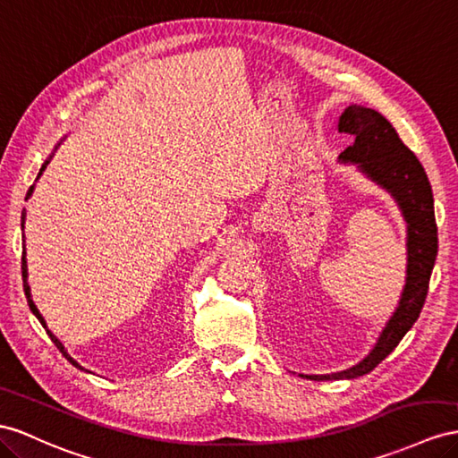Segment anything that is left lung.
I'll list each match as a JSON object with an SVG mask.
<instances>
[{
	"label": "left lung",
	"mask_w": 458,
	"mask_h": 458,
	"mask_svg": "<svg viewBox=\"0 0 458 458\" xmlns=\"http://www.w3.org/2000/svg\"><path fill=\"white\" fill-rule=\"evenodd\" d=\"M339 132L352 134L354 142L341 154L343 162L358 164L369 179L387 189L399 202L409 224V267L406 285L397 312L383 329L376 349L360 364L329 376H306L308 379H352L364 376L394 351L422 312L431 269L437 256V224L434 194L426 171L412 150L404 146L391 123L376 109L349 106L339 119Z\"/></svg>",
	"instance_id": "8db88e82"
}]
</instances>
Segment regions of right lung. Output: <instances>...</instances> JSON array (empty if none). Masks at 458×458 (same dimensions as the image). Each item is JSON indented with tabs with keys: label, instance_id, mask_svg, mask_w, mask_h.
Here are the masks:
<instances>
[{
	"label": "right lung",
	"instance_id": "right-lung-1",
	"mask_svg": "<svg viewBox=\"0 0 458 458\" xmlns=\"http://www.w3.org/2000/svg\"><path fill=\"white\" fill-rule=\"evenodd\" d=\"M47 164V162H46ZM46 164L42 165V169H40V173H38V175H42V171L46 169ZM32 194V187L29 189V192H27V199H29V196ZM24 216H27V212H24V209H22V216H21V225L24 227ZM22 241H24V234H22ZM22 249H24V246H22ZM21 269H22V287H24V294H27V301H29V306H30V310H32V314L36 316V318H38L40 319V324L46 327V321H44V318H42V314L38 312V308H36L34 306V302H32V299H30V287H29V283H27V262H24V250H22V262H21ZM47 331V335L49 337H52V341H54V344H55V347L61 351V352H64V356L67 358V360L72 364V366H77V368H81L82 369V366L77 362V360H72V358L67 354V351H65V347H64V344H61L59 343V339L54 335V333L52 331H49V329H46Z\"/></svg>",
	"mask_w": 458,
	"mask_h": 458
}]
</instances>
